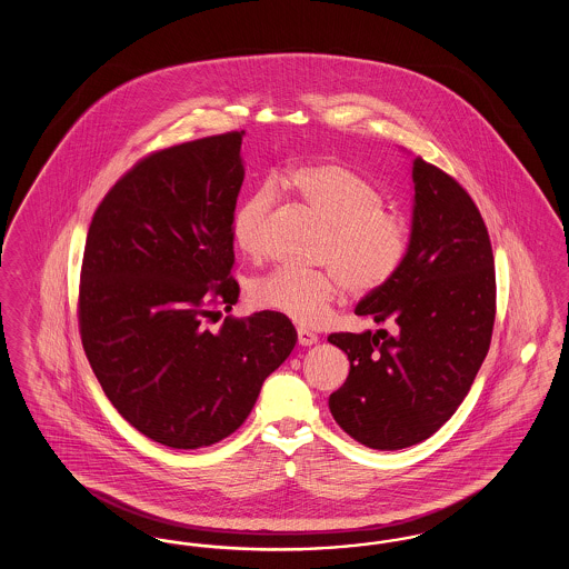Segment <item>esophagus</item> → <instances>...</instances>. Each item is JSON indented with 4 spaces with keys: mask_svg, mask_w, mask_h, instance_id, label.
<instances>
[{
    "mask_svg": "<svg viewBox=\"0 0 569 569\" xmlns=\"http://www.w3.org/2000/svg\"><path fill=\"white\" fill-rule=\"evenodd\" d=\"M298 346H313V343H318V335L316 332H311V330H305V328H298Z\"/></svg>",
    "mask_w": 569,
    "mask_h": 569,
    "instance_id": "obj_1",
    "label": "esophagus"
}]
</instances>
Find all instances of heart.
Returning <instances> with one entry per match:
<instances>
[{"mask_svg": "<svg viewBox=\"0 0 569 569\" xmlns=\"http://www.w3.org/2000/svg\"><path fill=\"white\" fill-rule=\"evenodd\" d=\"M326 223L318 262L330 269H277L249 286V302L302 326L318 325L341 297L343 283L353 297L378 292L406 260L407 223L383 209L376 183L339 162L302 163L277 179ZM274 207V186L251 191L232 217V234L249 258L264 253V226Z\"/></svg>", "mask_w": 569, "mask_h": 569, "instance_id": "heart-1", "label": "heart"}]
</instances>
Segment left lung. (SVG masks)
<instances>
[{
    "instance_id": "8db88e82",
    "label": "left lung",
    "mask_w": 569,
    "mask_h": 569,
    "mask_svg": "<svg viewBox=\"0 0 569 569\" xmlns=\"http://www.w3.org/2000/svg\"><path fill=\"white\" fill-rule=\"evenodd\" d=\"M413 211L406 260L356 305L376 332H335L350 376L330 395L337 425L373 450H401L441 429L487 358L495 262L485 219L459 183L411 160Z\"/></svg>"
}]
</instances>
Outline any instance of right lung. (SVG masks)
I'll return each instance as SVG.
<instances>
[{
  "mask_svg": "<svg viewBox=\"0 0 569 569\" xmlns=\"http://www.w3.org/2000/svg\"><path fill=\"white\" fill-rule=\"evenodd\" d=\"M244 132L147 156L93 213L82 256L84 353L114 409L149 439L196 450L234 433L297 346L286 316L219 320L239 300L232 217Z\"/></svg>",
  "mask_w": 569,
  "mask_h": 569,
  "instance_id": "1",
  "label": "right lung"
}]
</instances>
